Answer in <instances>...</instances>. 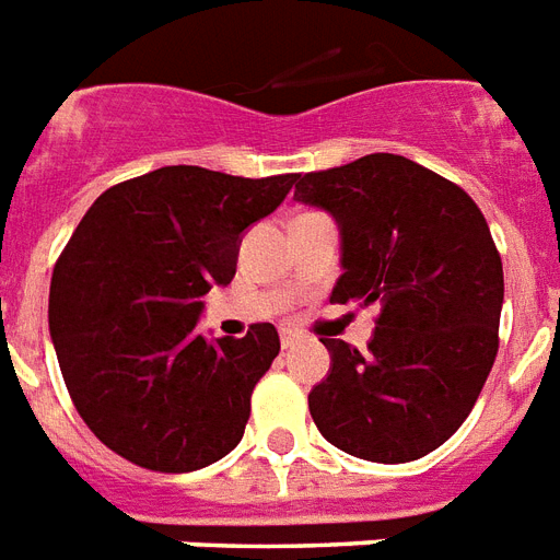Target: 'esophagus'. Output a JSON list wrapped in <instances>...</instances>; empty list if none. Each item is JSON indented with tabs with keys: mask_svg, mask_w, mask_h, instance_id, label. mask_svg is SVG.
Here are the masks:
<instances>
[{
	"mask_svg": "<svg viewBox=\"0 0 560 560\" xmlns=\"http://www.w3.org/2000/svg\"><path fill=\"white\" fill-rule=\"evenodd\" d=\"M296 340H299L296 331H290V328H281V347L290 349V347H293V343H296Z\"/></svg>",
	"mask_w": 560,
	"mask_h": 560,
	"instance_id": "34e87169",
	"label": "esophagus"
}]
</instances>
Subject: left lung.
Here are the masks:
<instances>
[{
  "label": "left lung",
  "instance_id": "1",
  "mask_svg": "<svg viewBox=\"0 0 560 560\" xmlns=\"http://www.w3.org/2000/svg\"><path fill=\"white\" fill-rule=\"evenodd\" d=\"M293 199L340 229L331 302L378 305L364 355L323 337L331 366L308 394L319 434L375 464L429 455L467 420L499 349L505 281L485 213L390 152L296 176Z\"/></svg>",
  "mask_w": 560,
  "mask_h": 560
}]
</instances>
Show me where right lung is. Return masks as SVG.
Segmentation results:
<instances>
[{
    "label": "right lung",
    "instance_id": "obj_1",
    "mask_svg": "<svg viewBox=\"0 0 560 560\" xmlns=\"http://www.w3.org/2000/svg\"><path fill=\"white\" fill-rule=\"evenodd\" d=\"M296 176L161 166L108 187L55 264L49 335L75 411L108 450L158 472L202 469L241 443L279 331L208 337L202 296L237 270L243 232Z\"/></svg>",
    "mask_w": 560,
    "mask_h": 560
}]
</instances>
